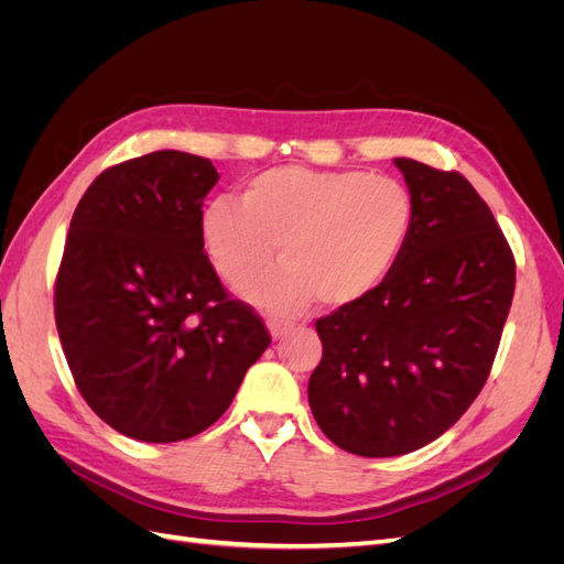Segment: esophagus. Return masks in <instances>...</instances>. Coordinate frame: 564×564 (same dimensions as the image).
Listing matches in <instances>:
<instances>
[{
    "instance_id": "34e87169",
    "label": "esophagus",
    "mask_w": 564,
    "mask_h": 564,
    "mask_svg": "<svg viewBox=\"0 0 564 564\" xmlns=\"http://www.w3.org/2000/svg\"><path fill=\"white\" fill-rule=\"evenodd\" d=\"M268 329H270L272 338H282V336H286L289 332L294 329V322H286V319L272 317V319H268Z\"/></svg>"
}]
</instances>
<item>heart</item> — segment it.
I'll list each match as a JSON object with an SVG mask.
<instances>
[{"instance_id": "b5f03b06", "label": "heart", "mask_w": 564, "mask_h": 564, "mask_svg": "<svg viewBox=\"0 0 564 564\" xmlns=\"http://www.w3.org/2000/svg\"><path fill=\"white\" fill-rule=\"evenodd\" d=\"M414 226L406 187L360 169L278 166L240 197L202 214V240L216 272L247 286L275 259L282 268L251 292L272 313H296L315 296L346 305L371 294L400 261Z\"/></svg>"}]
</instances>
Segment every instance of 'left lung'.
I'll use <instances>...</instances> for the list:
<instances>
[{"label": "left lung", "mask_w": 564, "mask_h": 564, "mask_svg": "<svg viewBox=\"0 0 564 564\" xmlns=\"http://www.w3.org/2000/svg\"><path fill=\"white\" fill-rule=\"evenodd\" d=\"M414 226L390 275L315 322L322 360L308 402L357 456L421 449L466 414L489 377L516 292V259L487 202L458 172L398 158Z\"/></svg>", "instance_id": "1"}]
</instances>
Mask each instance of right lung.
I'll return each instance as SVG.
<instances>
[{
  "label": "right lung",
  "instance_id": "add662e5",
  "mask_svg": "<svg viewBox=\"0 0 564 564\" xmlns=\"http://www.w3.org/2000/svg\"><path fill=\"white\" fill-rule=\"evenodd\" d=\"M207 158L158 150L106 169L82 195L54 286V315L82 398L141 442L187 440L224 416L270 346L204 251Z\"/></svg>",
  "mask_w": 564,
  "mask_h": 564
}]
</instances>
